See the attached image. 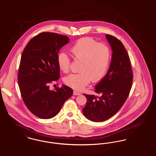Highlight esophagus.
<instances>
[{
    "instance_id": "1",
    "label": "esophagus",
    "mask_w": 156,
    "mask_h": 156,
    "mask_svg": "<svg viewBox=\"0 0 156 156\" xmlns=\"http://www.w3.org/2000/svg\"><path fill=\"white\" fill-rule=\"evenodd\" d=\"M80 94H81V93H80V92H79V91H76V90H74V91H73V95H74V96L80 95Z\"/></svg>"
}]
</instances>
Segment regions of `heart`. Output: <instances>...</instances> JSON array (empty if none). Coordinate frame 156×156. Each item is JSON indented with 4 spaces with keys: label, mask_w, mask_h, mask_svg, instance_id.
<instances>
[{
    "label": "heart",
    "mask_w": 156,
    "mask_h": 156,
    "mask_svg": "<svg viewBox=\"0 0 156 156\" xmlns=\"http://www.w3.org/2000/svg\"><path fill=\"white\" fill-rule=\"evenodd\" d=\"M69 51L74 59L80 60L77 73L69 74L65 78L66 84L74 89L80 90L91 80L98 82L106 74L110 64L112 51L104 43H98L90 38H82L72 46ZM58 66L61 71L69 70L70 59L62 52L58 55Z\"/></svg>",
    "instance_id": "obj_1"
}]
</instances>
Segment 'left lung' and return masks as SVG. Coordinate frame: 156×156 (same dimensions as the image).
Instances as JSON below:
<instances>
[{"label": "left lung", "mask_w": 156, "mask_h": 156, "mask_svg": "<svg viewBox=\"0 0 156 156\" xmlns=\"http://www.w3.org/2000/svg\"><path fill=\"white\" fill-rule=\"evenodd\" d=\"M113 51L112 61L106 76L95 87V95L84 94L87 98L82 109L84 115L93 122H103L121 108L128 98L133 82L130 58L122 41L106 35Z\"/></svg>", "instance_id": "obj_1"}]
</instances>
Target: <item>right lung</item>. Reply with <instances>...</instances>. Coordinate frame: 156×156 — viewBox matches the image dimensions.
<instances>
[{
	"label": "right lung",
	"instance_id": "add662e5",
	"mask_svg": "<svg viewBox=\"0 0 156 156\" xmlns=\"http://www.w3.org/2000/svg\"><path fill=\"white\" fill-rule=\"evenodd\" d=\"M69 40L66 36L43 32L32 39L22 53L17 74L20 93L27 108L41 119L56 116L73 94L66 85L49 89L60 77L58 52Z\"/></svg>",
	"mask_w": 156,
	"mask_h": 156
}]
</instances>
